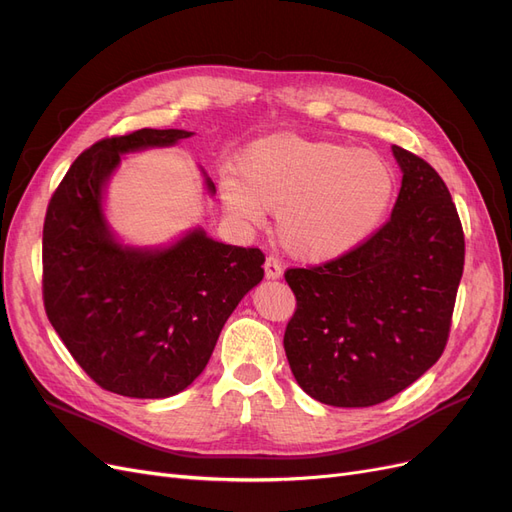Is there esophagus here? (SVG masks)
<instances>
[{
    "instance_id": "esophagus-1",
    "label": "esophagus",
    "mask_w": 512,
    "mask_h": 512,
    "mask_svg": "<svg viewBox=\"0 0 512 512\" xmlns=\"http://www.w3.org/2000/svg\"><path fill=\"white\" fill-rule=\"evenodd\" d=\"M282 273H284L282 262L277 260V258H271V256H269V258L265 260V277H267V280H280Z\"/></svg>"
}]
</instances>
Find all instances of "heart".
Segmentation results:
<instances>
[{
  "mask_svg": "<svg viewBox=\"0 0 512 512\" xmlns=\"http://www.w3.org/2000/svg\"><path fill=\"white\" fill-rule=\"evenodd\" d=\"M235 168L220 190L226 213L252 228L275 211L277 241L309 265L356 250L397 194L395 168L378 153L288 132L247 145Z\"/></svg>",
  "mask_w": 512,
  "mask_h": 512,
  "instance_id": "heart-1",
  "label": "heart"
}]
</instances>
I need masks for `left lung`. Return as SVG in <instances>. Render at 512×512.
<instances>
[{"instance_id":"8db88e82","label":"left lung","mask_w":512,"mask_h":512,"mask_svg":"<svg viewBox=\"0 0 512 512\" xmlns=\"http://www.w3.org/2000/svg\"><path fill=\"white\" fill-rule=\"evenodd\" d=\"M401 190L391 220L350 254L288 269L297 312L284 333L294 380L320 404L367 408L401 393L442 356L466 241L442 177L391 147Z\"/></svg>"}]
</instances>
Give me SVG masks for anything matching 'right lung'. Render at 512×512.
Here are the masks:
<instances>
[{"label": "right lung", "mask_w": 512, "mask_h": 512, "mask_svg": "<svg viewBox=\"0 0 512 512\" xmlns=\"http://www.w3.org/2000/svg\"><path fill=\"white\" fill-rule=\"evenodd\" d=\"M192 134L143 128L104 138L74 160L46 209V316L85 374L123 397L188 389L230 314L265 277L258 247L220 243L200 226L166 245H130L108 222L104 196L123 156ZM200 173L213 196V181Z\"/></svg>", "instance_id": "1"}]
</instances>
